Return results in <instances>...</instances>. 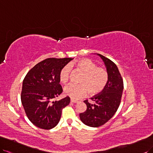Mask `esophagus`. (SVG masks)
Instances as JSON below:
<instances>
[{
  "instance_id": "esophagus-1",
  "label": "esophagus",
  "mask_w": 153,
  "mask_h": 153,
  "mask_svg": "<svg viewBox=\"0 0 153 153\" xmlns=\"http://www.w3.org/2000/svg\"><path fill=\"white\" fill-rule=\"evenodd\" d=\"M71 102L76 103V102H78V100H74V99H71Z\"/></svg>"
}]
</instances>
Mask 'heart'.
<instances>
[{
  "mask_svg": "<svg viewBox=\"0 0 153 153\" xmlns=\"http://www.w3.org/2000/svg\"><path fill=\"white\" fill-rule=\"evenodd\" d=\"M84 73L80 80V84H71L64 88V93L73 99H79L89 94L94 95L101 92L108 83V73L102 68H99L94 62L88 58H82L71 64ZM71 76L69 65L63 67L59 74V81L66 84Z\"/></svg>",
  "mask_w": 153,
  "mask_h": 153,
  "instance_id": "1",
  "label": "heart"
}]
</instances>
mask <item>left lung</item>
Instances as JSON below:
<instances>
[{"instance_id": "obj_1", "label": "left lung", "mask_w": 153, "mask_h": 153, "mask_svg": "<svg viewBox=\"0 0 153 153\" xmlns=\"http://www.w3.org/2000/svg\"><path fill=\"white\" fill-rule=\"evenodd\" d=\"M102 59L108 73L106 87L99 94L84 101L87 106L84 112L80 114V119L84 124L91 127L104 125L114 116L120 106L123 91V81L117 65L110 59L97 54Z\"/></svg>"}]
</instances>
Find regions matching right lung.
Instances as JSON below:
<instances>
[{"label":"right lung","instance_id":"1","mask_svg":"<svg viewBox=\"0 0 153 153\" xmlns=\"http://www.w3.org/2000/svg\"><path fill=\"white\" fill-rule=\"evenodd\" d=\"M73 58H47L29 71L23 82L22 105L28 120L38 127L49 130L59 121L62 110L70 102L69 97L54 99L63 89L59 74L63 67Z\"/></svg>","mask_w":153,"mask_h":153}]
</instances>
